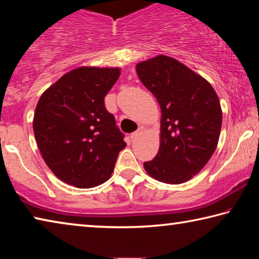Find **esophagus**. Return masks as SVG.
I'll list each match as a JSON object with an SVG mask.
<instances>
[{
    "label": "esophagus",
    "instance_id": "34e87169",
    "mask_svg": "<svg viewBox=\"0 0 259 259\" xmlns=\"http://www.w3.org/2000/svg\"><path fill=\"white\" fill-rule=\"evenodd\" d=\"M143 130H144L143 126H139V128H138L137 130H136L135 133H133V134L130 135V138H131V139H135V138H137L138 136H140V135L143 134Z\"/></svg>",
    "mask_w": 259,
    "mask_h": 259
}]
</instances>
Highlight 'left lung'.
Instances as JSON below:
<instances>
[{
	"label": "left lung",
	"mask_w": 259,
	"mask_h": 259,
	"mask_svg": "<svg viewBox=\"0 0 259 259\" xmlns=\"http://www.w3.org/2000/svg\"><path fill=\"white\" fill-rule=\"evenodd\" d=\"M136 71L162 114L159 152L144 168L157 181L182 184L195 176L216 150L223 120L218 96L207 80L171 57L142 61Z\"/></svg>",
	"instance_id": "8db88e82"
}]
</instances>
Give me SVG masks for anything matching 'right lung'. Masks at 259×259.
Returning <instances> with one entry per match:
<instances>
[{"label":"right lung","instance_id":"1","mask_svg":"<svg viewBox=\"0 0 259 259\" xmlns=\"http://www.w3.org/2000/svg\"><path fill=\"white\" fill-rule=\"evenodd\" d=\"M119 76V68H75L38 99L33 121L38 150L68 185L90 188L106 182L126 146L104 102Z\"/></svg>","mask_w":259,"mask_h":259}]
</instances>
